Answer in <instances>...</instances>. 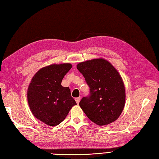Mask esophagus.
I'll return each instance as SVG.
<instances>
[{
  "label": "esophagus",
  "instance_id": "34e87169",
  "mask_svg": "<svg viewBox=\"0 0 159 159\" xmlns=\"http://www.w3.org/2000/svg\"><path fill=\"white\" fill-rule=\"evenodd\" d=\"M80 99H81L80 98H75V102H76L77 104H79L80 102Z\"/></svg>",
  "mask_w": 159,
  "mask_h": 159
}]
</instances>
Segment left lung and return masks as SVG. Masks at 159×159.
<instances>
[{
	"label": "left lung",
	"mask_w": 159,
	"mask_h": 159,
	"mask_svg": "<svg viewBox=\"0 0 159 159\" xmlns=\"http://www.w3.org/2000/svg\"><path fill=\"white\" fill-rule=\"evenodd\" d=\"M77 68L89 87V95L81 99L80 107L98 125L115 121L125 102L124 84L118 71L102 58L81 62Z\"/></svg>",
	"instance_id": "1"
}]
</instances>
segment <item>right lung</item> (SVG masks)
<instances>
[{
	"instance_id": "right-lung-1",
	"label": "right lung",
	"mask_w": 159,
	"mask_h": 159,
	"mask_svg": "<svg viewBox=\"0 0 159 159\" xmlns=\"http://www.w3.org/2000/svg\"><path fill=\"white\" fill-rule=\"evenodd\" d=\"M71 67L70 64H62L43 68L34 75L28 87V102L32 114L48 125L61 123L76 105L69 88L61 85Z\"/></svg>"
}]
</instances>
